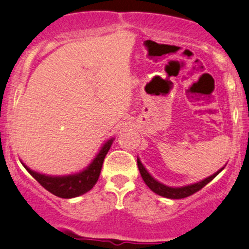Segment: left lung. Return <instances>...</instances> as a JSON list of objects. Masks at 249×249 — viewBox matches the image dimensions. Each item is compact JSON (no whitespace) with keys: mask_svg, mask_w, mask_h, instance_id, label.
<instances>
[{"mask_svg":"<svg viewBox=\"0 0 249 249\" xmlns=\"http://www.w3.org/2000/svg\"><path fill=\"white\" fill-rule=\"evenodd\" d=\"M137 164H138L139 172H141L142 180H144L145 184L150 187V190L153 191L154 193L158 194V196H165V198H168V199H182V198H186V196H192V194L198 192L199 190H201L204 186H206L208 182L212 181V180L225 168V166L220 168L218 172H215L214 174H212V176L208 177V178L201 180V181L199 182H194V184L186 185V186H181V187H171V186H166V185L161 184V182H159L158 180L154 179L153 177L147 172V170L144 167V165L142 164L141 159L139 158H137Z\"/></svg>","mask_w":249,"mask_h":249,"instance_id":"left-lung-1","label":"left lung"}]
</instances>
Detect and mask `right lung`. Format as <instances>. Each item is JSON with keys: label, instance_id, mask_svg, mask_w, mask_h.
Listing matches in <instances>:
<instances>
[{"label": "right lung", "instance_id": "1", "mask_svg": "<svg viewBox=\"0 0 249 249\" xmlns=\"http://www.w3.org/2000/svg\"><path fill=\"white\" fill-rule=\"evenodd\" d=\"M113 138L108 139L87 168H84L81 172L69 174V176H45V174L30 170L23 162L22 165L45 190L49 191L53 196L64 199L76 198V196L89 192L95 186L99 178V174H101L103 161H104L105 156L110 150Z\"/></svg>", "mask_w": 249, "mask_h": 249}]
</instances>
